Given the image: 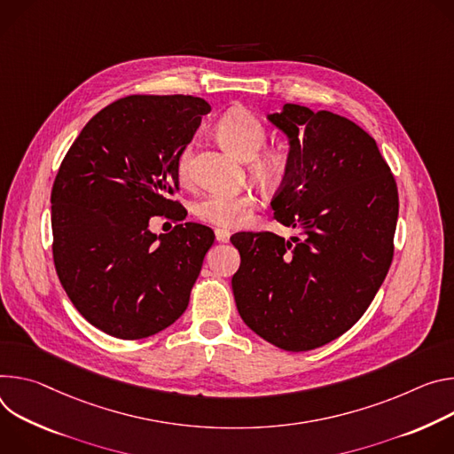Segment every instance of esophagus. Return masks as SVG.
<instances>
[{
    "label": "esophagus",
    "mask_w": 454,
    "mask_h": 454,
    "mask_svg": "<svg viewBox=\"0 0 454 454\" xmlns=\"http://www.w3.org/2000/svg\"><path fill=\"white\" fill-rule=\"evenodd\" d=\"M215 234L220 243H227L231 239V231H227V229H216Z\"/></svg>",
    "instance_id": "esophagus-1"
}]
</instances>
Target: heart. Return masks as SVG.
Instances as JSON below:
<instances>
[{
	"label": "heart",
	"instance_id": "b5f03b06",
	"mask_svg": "<svg viewBox=\"0 0 454 454\" xmlns=\"http://www.w3.org/2000/svg\"><path fill=\"white\" fill-rule=\"evenodd\" d=\"M218 138L241 160H253V175L265 185H279L286 180L294 168V149L288 144H278L262 149L269 140L265 124L258 115L245 108H232L216 122ZM182 182L191 180L192 171V145L187 144L178 153L176 162ZM256 207V198L250 192H209L201 196L192 213L198 220L234 229L248 222Z\"/></svg>",
	"mask_w": 454,
	"mask_h": 454
}]
</instances>
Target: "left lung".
<instances>
[{
	"label": "left lung",
	"instance_id": "left-lung-1",
	"mask_svg": "<svg viewBox=\"0 0 454 454\" xmlns=\"http://www.w3.org/2000/svg\"><path fill=\"white\" fill-rule=\"evenodd\" d=\"M269 121L294 149L274 218L297 236L234 234L241 265L232 292L250 330L281 349L309 351L354 326L380 288L393 260L398 191L377 142L356 122L299 105Z\"/></svg>",
	"mask_w": 454,
	"mask_h": 454
}]
</instances>
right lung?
Returning <instances> with one entry per match:
<instances>
[{"label":"right lung","instance_id":"add662e5","mask_svg":"<svg viewBox=\"0 0 454 454\" xmlns=\"http://www.w3.org/2000/svg\"><path fill=\"white\" fill-rule=\"evenodd\" d=\"M211 112L192 95H128L93 115L65 155L52 187V254L79 314L124 340L173 325L187 309L215 232L149 220L185 218L173 200L178 153Z\"/></svg>","mask_w":454,"mask_h":454}]
</instances>
